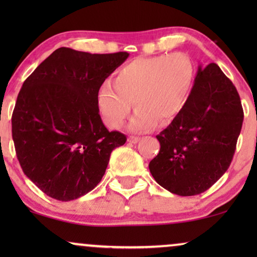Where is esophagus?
Returning a JSON list of instances; mask_svg holds the SVG:
<instances>
[{
  "label": "esophagus",
  "mask_w": 257,
  "mask_h": 257,
  "mask_svg": "<svg viewBox=\"0 0 257 257\" xmlns=\"http://www.w3.org/2000/svg\"><path fill=\"white\" fill-rule=\"evenodd\" d=\"M140 140V138L139 137H137V136H130L128 137V142L130 143H132V144H137Z\"/></svg>",
  "instance_id": "1"
}]
</instances>
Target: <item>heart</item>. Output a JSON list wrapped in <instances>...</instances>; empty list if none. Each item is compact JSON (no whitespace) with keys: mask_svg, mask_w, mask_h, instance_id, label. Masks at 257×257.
<instances>
[{"mask_svg":"<svg viewBox=\"0 0 257 257\" xmlns=\"http://www.w3.org/2000/svg\"><path fill=\"white\" fill-rule=\"evenodd\" d=\"M195 78L194 63L187 55L177 54L136 58L115 73L113 85L104 83L97 104L105 124L120 128L132 103L137 113L131 128L145 131L173 119L187 100Z\"/></svg>","mask_w":257,"mask_h":257,"instance_id":"heart-1","label":"heart"}]
</instances>
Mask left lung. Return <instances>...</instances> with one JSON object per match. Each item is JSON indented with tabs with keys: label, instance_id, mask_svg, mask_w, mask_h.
I'll return each mask as SVG.
<instances>
[{
	"label": "left lung",
	"instance_id": "obj_1",
	"mask_svg": "<svg viewBox=\"0 0 257 257\" xmlns=\"http://www.w3.org/2000/svg\"><path fill=\"white\" fill-rule=\"evenodd\" d=\"M242 122L234 84L215 63L199 66L184 107L157 136L160 151L149 165L154 180L180 196L207 191L229 167Z\"/></svg>",
	"mask_w": 257,
	"mask_h": 257
}]
</instances>
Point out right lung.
<instances>
[{
    "label": "right lung",
    "mask_w": 257,
    "mask_h": 257,
    "mask_svg": "<svg viewBox=\"0 0 257 257\" xmlns=\"http://www.w3.org/2000/svg\"><path fill=\"white\" fill-rule=\"evenodd\" d=\"M127 52L59 48L24 80L12 117L24 174L52 199L70 201L96 187L126 136L101 121L97 96Z\"/></svg>",
    "instance_id": "obj_1"
}]
</instances>
